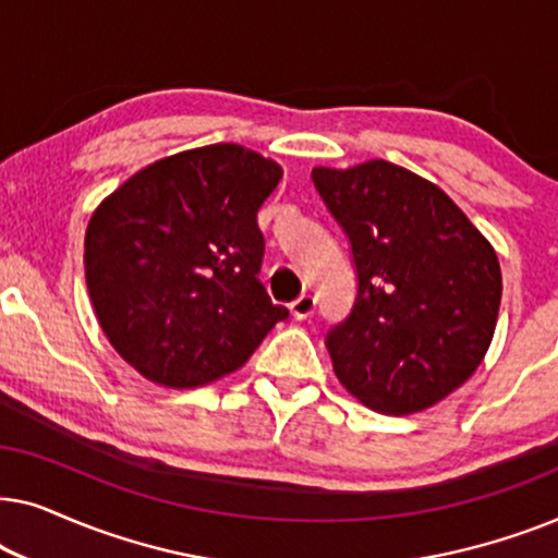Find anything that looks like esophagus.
I'll return each instance as SVG.
<instances>
[{
    "mask_svg": "<svg viewBox=\"0 0 558 558\" xmlns=\"http://www.w3.org/2000/svg\"><path fill=\"white\" fill-rule=\"evenodd\" d=\"M315 307H317V300L312 294H302L296 296V300L289 304V310H292L294 319H307L315 315Z\"/></svg>",
    "mask_w": 558,
    "mask_h": 558,
    "instance_id": "1",
    "label": "esophagus"
}]
</instances>
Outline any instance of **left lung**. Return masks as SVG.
<instances>
[{
    "label": "left lung",
    "instance_id": "1",
    "mask_svg": "<svg viewBox=\"0 0 558 558\" xmlns=\"http://www.w3.org/2000/svg\"><path fill=\"white\" fill-rule=\"evenodd\" d=\"M345 231L357 296L327 332L335 376L378 414H416L468 380L490 348L495 248L445 190L386 159L312 170Z\"/></svg>",
    "mask_w": 558,
    "mask_h": 558
}]
</instances>
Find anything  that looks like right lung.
Listing matches in <instances>:
<instances>
[{
	"instance_id": "1",
	"label": "right lung",
	"mask_w": 558,
	"mask_h": 558,
	"mask_svg": "<svg viewBox=\"0 0 558 558\" xmlns=\"http://www.w3.org/2000/svg\"><path fill=\"white\" fill-rule=\"evenodd\" d=\"M281 167L241 144L157 159L90 216L86 284L98 325L144 378L195 388L239 371L289 310L258 271L256 216Z\"/></svg>"
}]
</instances>
